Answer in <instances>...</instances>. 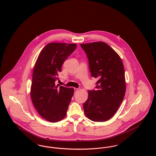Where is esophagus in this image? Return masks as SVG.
Listing matches in <instances>:
<instances>
[{"label":"esophagus","instance_id":"obj_1","mask_svg":"<svg viewBox=\"0 0 156 156\" xmlns=\"http://www.w3.org/2000/svg\"><path fill=\"white\" fill-rule=\"evenodd\" d=\"M78 91V88H74V92H75V93L77 92Z\"/></svg>","mask_w":156,"mask_h":156}]
</instances>
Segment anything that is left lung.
I'll return each mask as SVG.
<instances>
[{"instance_id":"8db88e82","label":"left lung","mask_w":156,"mask_h":156,"mask_svg":"<svg viewBox=\"0 0 156 156\" xmlns=\"http://www.w3.org/2000/svg\"><path fill=\"white\" fill-rule=\"evenodd\" d=\"M88 58L92 77L98 78L95 89L88 91L83 107L86 116L93 121L110 119L116 112L126 92L122 62L115 51L102 42L80 45Z\"/></svg>"}]
</instances>
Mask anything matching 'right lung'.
<instances>
[{"label": "right lung", "instance_id": "add662e5", "mask_svg": "<svg viewBox=\"0 0 156 156\" xmlns=\"http://www.w3.org/2000/svg\"><path fill=\"white\" fill-rule=\"evenodd\" d=\"M76 48L75 44L50 43L38 56L32 75L30 97L42 117L55 122L66 115L73 88L55 85L62 65Z\"/></svg>", "mask_w": 156, "mask_h": 156}]
</instances>
